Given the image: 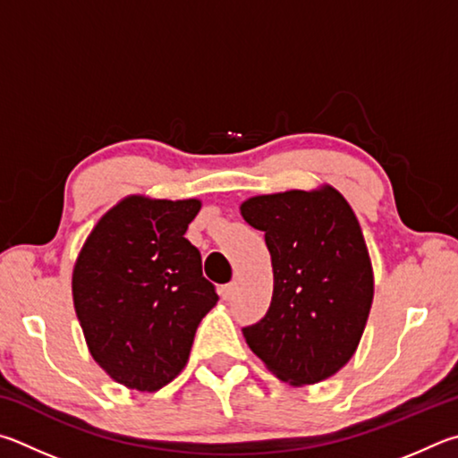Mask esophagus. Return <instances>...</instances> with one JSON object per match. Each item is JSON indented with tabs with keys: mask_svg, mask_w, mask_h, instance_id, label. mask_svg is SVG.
Masks as SVG:
<instances>
[{
	"mask_svg": "<svg viewBox=\"0 0 458 458\" xmlns=\"http://www.w3.org/2000/svg\"><path fill=\"white\" fill-rule=\"evenodd\" d=\"M235 292H237V284H235V282H231V284H227V285H223L221 290H219L221 298H223L225 301H229L231 298H233Z\"/></svg>",
	"mask_w": 458,
	"mask_h": 458,
	"instance_id": "1",
	"label": "esophagus"
}]
</instances>
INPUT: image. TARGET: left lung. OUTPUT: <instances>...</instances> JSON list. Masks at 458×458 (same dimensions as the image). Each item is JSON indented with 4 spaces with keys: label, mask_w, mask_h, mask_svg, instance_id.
<instances>
[{
    "label": "left lung",
    "mask_w": 458,
    "mask_h": 458,
    "mask_svg": "<svg viewBox=\"0 0 458 458\" xmlns=\"http://www.w3.org/2000/svg\"><path fill=\"white\" fill-rule=\"evenodd\" d=\"M243 219L266 233L274 267L267 314L243 327L247 346L292 386L330 378L350 362L374 300L362 229L340 191L258 195Z\"/></svg>",
    "instance_id": "left-lung-1"
}]
</instances>
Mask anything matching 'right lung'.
<instances>
[{
    "label": "right lung",
    "instance_id": "right-lung-1",
    "mask_svg": "<svg viewBox=\"0 0 458 458\" xmlns=\"http://www.w3.org/2000/svg\"><path fill=\"white\" fill-rule=\"evenodd\" d=\"M199 199L128 195L100 216L78 253L72 298L86 346L123 386L157 392L187 364L219 295L184 233Z\"/></svg>",
    "mask_w": 458,
    "mask_h": 458
}]
</instances>
